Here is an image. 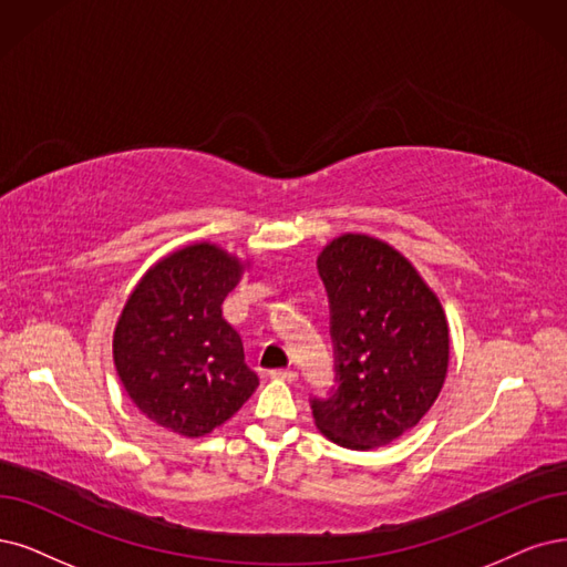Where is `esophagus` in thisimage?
I'll list each match as a JSON object with an SVG mask.
<instances>
[{
	"label": "esophagus",
	"mask_w": 567,
	"mask_h": 567,
	"mask_svg": "<svg viewBox=\"0 0 567 567\" xmlns=\"http://www.w3.org/2000/svg\"><path fill=\"white\" fill-rule=\"evenodd\" d=\"M270 379L291 383V381H297V371H291V369H272V371H270Z\"/></svg>",
	"instance_id": "1"
}]
</instances>
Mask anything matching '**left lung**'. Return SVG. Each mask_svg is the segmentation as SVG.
Wrapping results in <instances>:
<instances>
[{
    "label": "left lung",
    "instance_id": "obj_1",
    "mask_svg": "<svg viewBox=\"0 0 567 567\" xmlns=\"http://www.w3.org/2000/svg\"><path fill=\"white\" fill-rule=\"evenodd\" d=\"M318 270L339 388L310 402L312 417L343 449L385 446L421 423L444 388L451 352L444 308L411 261L379 238H333Z\"/></svg>",
    "mask_w": 567,
    "mask_h": 567
}]
</instances>
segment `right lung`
Wrapping results in <instances>:
<instances>
[{"label":"right lung","instance_id":"add662e5","mask_svg":"<svg viewBox=\"0 0 567 567\" xmlns=\"http://www.w3.org/2000/svg\"><path fill=\"white\" fill-rule=\"evenodd\" d=\"M245 264L213 243L186 245L144 272L114 329V364L133 404L165 430L203 436L257 390L221 303Z\"/></svg>","mask_w":567,"mask_h":567}]
</instances>
